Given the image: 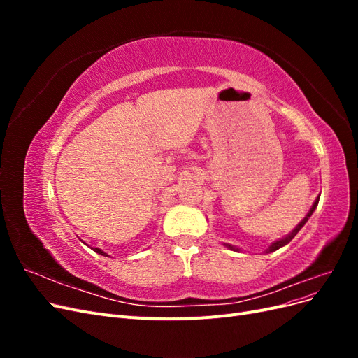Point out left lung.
<instances>
[{
	"label": "left lung",
	"mask_w": 358,
	"mask_h": 358,
	"mask_svg": "<svg viewBox=\"0 0 358 358\" xmlns=\"http://www.w3.org/2000/svg\"><path fill=\"white\" fill-rule=\"evenodd\" d=\"M318 201H320V197H317V200L315 201H313V206H312V208H310V210L308 212V215L305 216V218H303L301 220V222L296 227V229L294 230H292L289 234H287L285 237H282V239H279V241H276V242H273L272 245H270L268 248H267V254L268 252H275L276 251V249H279V248H282V246H285L287 243H289L292 239H294V236L301 230V227L303 225H305L306 222H308V220L310 218V215L313 213V210H315L317 209V206H318ZM227 248H229V249H233V251H241V249L239 248H236V246H233V245H229V243H224Z\"/></svg>",
	"instance_id": "obj_1"
}]
</instances>
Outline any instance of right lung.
Returning a JSON list of instances; mask_svg holds the SVG:
<instances>
[{
    "label": "right lung",
    "instance_id": "1",
    "mask_svg": "<svg viewBox=\"0 0 358 358\" xmlns=\"http://www.w3.org/2000/svg\"><path fill=\"white\" fill-rule=\"evenodd\" d=\"M92 251H95L96 254H100V255H104V257H109V255H107L104 251H101V249L100 248H92Z\"/></svg>",
    "mask_w": 358,
    "mask_h": 358
}]
</instances>
